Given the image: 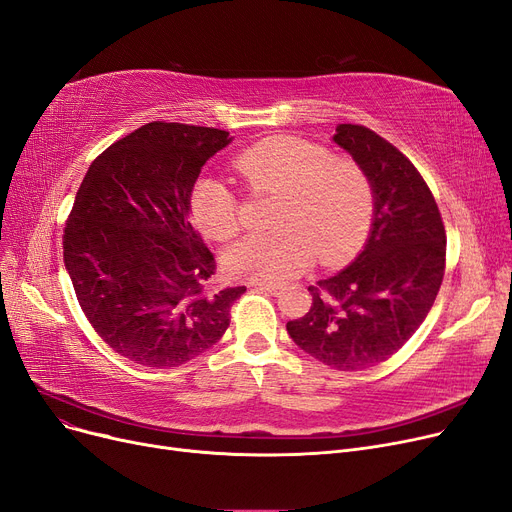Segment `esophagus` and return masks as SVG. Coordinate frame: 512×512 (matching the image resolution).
Instances as JSON below:
<instances>
[{
    "mask_svg": "<svg viewBox=\"0 0 512 512\" xmlns=\"http://www.w3.org/2000/svg\"><path fill=\"white\" fill-rule=\"evenodd\" d=\"M255 288H259V291H263V293H270V295H280L284 288L282 286H278V284H270V282H255L253 284Z\"/></svg>",
    "mask_w": 512,
    "mask_h": 512,
    "instance_id": "esophagus-1",
    "label": "esophagus"
}]
</instances>
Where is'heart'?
<instances>
[{"label": "heart", "instance_id": "1", "mask_svg": "<svg viewBox=\"0 0 512 512\" xmlns=\"http://www.w3.org/2000/svg\"><path fill=\"white\" fill-rule=\"evenodd\" d=\"M251 192L276 194L272 232L240 238L226 253V272L238 280L284 282L307 261H339L364 238L372 219V188L358 163L328 157L326 148L293 136L265 138L232 159ZM198 230L228 240L238 230V203L219 182L203 180L192 194Z\"/></svg>", "mask_w": 512, "mask_h": 512}]
</instances>
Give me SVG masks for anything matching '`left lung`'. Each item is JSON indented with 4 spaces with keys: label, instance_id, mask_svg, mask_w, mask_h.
I'll list each match as a JSON object with an SVG mask.
<instances>
[{
    "label": "left lung",
    "instance_id": "8db88e82",
    "mask_svg": "<svg viewBox=\"0 0 512 512\" xmlns=\"http://www.w3.org/2000/svg\"><path fill=\"white\" fill-rule=\"evenodd\" d=\"M332 140L368 177L372 228L349 268L309 286L311 309L286 330L322 364L362 370L391 358L427 318L446 272V228L427 182L391 142L351 123Z\"/></svg>",
    "mask_w": 512,
    "mask_h": 512
}]
</instances>
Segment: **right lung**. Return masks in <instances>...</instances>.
Returning a JSON list of instances; mask_svg holds the SVG:
<instances>
[{
    "instance_id": "add662e5",
    "label": "right lung",
    "mask_w": 512,
    "mask_h": 512,
    "mask_svg": "<svg viewBox=\"0 0 512 512\" xmlns=\"http://www.w3.org/2000/svg\"><path fill=\"white\" fill-rule=\"evenodd\" d=\"M224 129L152 121L87 169L62 236L64 265L85 318L123 358L180 366L230 326L244 286L211 291L213 253L190 224L203 165Z\"/></svg>"
}]
</instances>
